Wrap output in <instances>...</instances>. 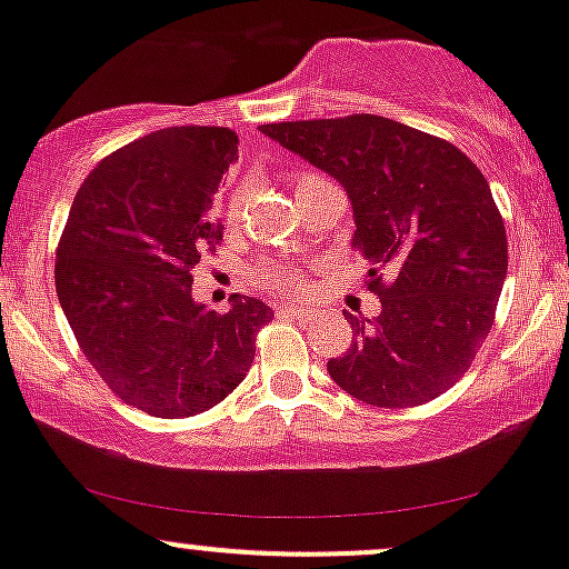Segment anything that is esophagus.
Wrapping results in <instances>:
<instances>
[{
  "label": "esophagus",
  "mask_w": 569,
  "mask_h": 569,
  "mask_svg": "<svg viewBox=\"0 0 569 569\" xmlns=\"http://www.w3.org/2000/svg\"><path fill=\"white\" fill-rule=\"evenodd\" d=\"M279 315L292 317V320H307V317H311V309H303V307H290V303H282V307H279Z\"/></svg>",
  "instance_id": "esophagus-1"
}]
</instances>
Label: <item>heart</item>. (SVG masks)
I'll use <instances>...</instances> for the list:
<instances>
[{
	"label": "heart",
	"mask_w": 569,
	"mask_h": 569,
	"mask_svg": "<svg viewBox=\"0 0 569 569\" xmlns=\"http://www.w3.org/2000/svg\"><path fill=\"white\" fill-rule=\"evenodd\" d=\"M315 179H322V176L292 173L290 184L298 192V189ZM238 206H241V200L236 198L233 203H230V211H228L230 219L238 217ZM303 279H307V268L298 266V262H262V266L254 268V282H258L260 287H266V290L277 292V296H296V292H301Z\"/></svg>",
	"instance_id": "b5f03b06"
}]
</instances>
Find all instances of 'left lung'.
Here are the masks:
<instances>
[{"label":"left lung","instance_id":"obj_1","mask_svg":"<svg viewBox=\"0 0 569 569\" xmlns=\"http://www.w3.org/2000/svg\"><path fill=\"white\" fill-rule=\"evenodd\" d=\"M331 173L356 213L352 243L382 301L350 315L356 341L328 375L363 405L418 407L461 380L491 333L507 273L502 213L480 168L448 140L382 116L262 124Z\"/></svg>","mask_w":569,"mask_h":569}]
</instances>
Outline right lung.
Returning <instances> with one entry per match:
<instances>
[{
    "label": "right lung",
    "instance_id": "right-lung-1",
    "mask_svg": "<svg viewBox=\"0 0 569 569\" xmlns=\"http://www.w3.org/2000/svg\"><path fill=\"white\" fill-rule=\"evenodd\" d=\"M238 160L228 127H168L113 151L83 179L57 247V296L91 369L124 405L189 418L228 399L273 311L233 296L192 301V271L217 252L222 173Z\"/></svg>",
    "mask_w": 569,
    "mask_h": 569
}]
</instances>
